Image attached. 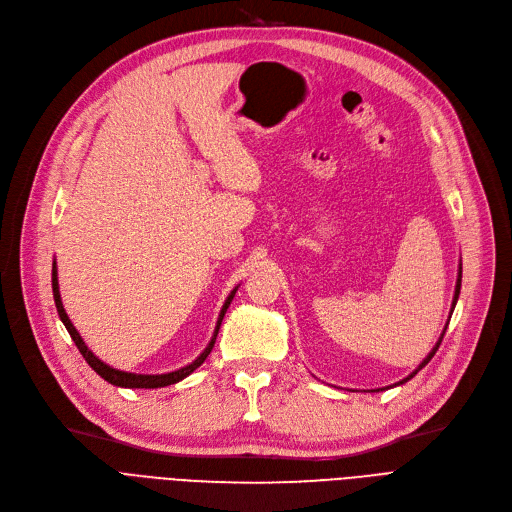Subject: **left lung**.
I'll return each instance as SVG.
<instances>
[{
  "label": "left lung",
  "instance_id": "left-lung-1",
  "mask_svg": "<svg viewBox=\"0 0 512 512\" xmlns=\"http://www.w3.org/2000/svg\"><path fill=\"white\" fill-rule=\"evenodd\" d=\"M461 278H463V263H459V276H456V286H454V297H452V307H450V313L454 311V307H456V301H459V294H461ZM446 328H448V324H446ZM446 328H444V332L440 334V338H438V342H436V346L432 348V351H429V355L417 365V369L415 371H411L405 380H400V382H396V384H392V386H388V388H394V386H400V384H405V382H409L411 378H415V375L429 363L432 361V357L436 355V351H438V346H440V342H442V338H444V334H446ZM388 388H378V390H371V392H380V390H388Z\"/></svg>",
  "mask_w": 512,
  "mask_h": 512
}]
</instances>
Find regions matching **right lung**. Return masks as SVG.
Listing matches in <instances>:
<instances>
[{"label": "right lung", "instance_id": "1", "mask_svg": "<svg viewBox=\"0 0 512 512\" xmlns=\"http://www.w3.org/2000/svg\"><path fill=\"white\" fill-rule=\"evenodd\" d=\"M238 286H240V284H238ZM238 286H234V290L228 294V299H226V303H224V307H222V311H220L218 324H215V330H213V336H211L209 344L205 346V351H203L193 363H188V365H184V367H180V369H176V371H170V373H155V375H149V373H128V371H120V369H114V367H110V365H105L99 357H95V355L91 353V348L85 344L83 336H80V334L76 332L74 324L70 321V317H68L64 305H62L60 284H58V265H56V261H53V267H51L53 301H56V309H58V315H60V319H62V324L66 326L70 338H72L74 344L78 346V351H80V355L85 357V361L101 375V378H103L105 382H110L112 386H120V388H164V386H172V384L184 380L186 375H191V373L207 359V355L211 353V348H213V344H215V338H218V332H220V326H222V319H224V315H226V311H228V307H230V303H232V299H234V294H236Z\"/></svg>", "mask_w": 512, "mask_h": 512}]
</instances>
